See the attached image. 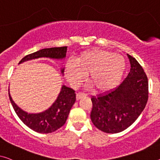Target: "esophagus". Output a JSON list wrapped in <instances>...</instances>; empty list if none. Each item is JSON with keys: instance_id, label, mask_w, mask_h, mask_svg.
<instances>
[{"instance_id": "34e87169", "label": "esophagus", "mask_w": 160, "mask_h": 160, "mask_svg": "<svg viewBox=\"0 0 160 160\" xmlns=\"http://www.w3.org/2000/svg\"><path fill=\"white\" fill-rule=\"evenodd\" d=\"M85 97H86V94L83 93V92H78V93L76 95V98H77L78 101H79L80 99L83 98Z\"/></svg>"}]
</instances>
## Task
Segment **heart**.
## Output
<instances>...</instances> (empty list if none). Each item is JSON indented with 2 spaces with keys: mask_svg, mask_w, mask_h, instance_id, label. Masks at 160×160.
Here are the masks:
<instances>
[{
  "mask_svg": "<svg viewBox=\"0 0 160 160\" xmlns=\"http://www.w3.org/2000/svg\"><path fill=\"white\" fill-rule=\"evenodd\" d=\"M126 68L125 59L106 50L95 49L81 54L76 62L68 61L65 76L70 84L77 88L88 75L89 82L98 92L113 88L122 78Z\"/></svg>",
  "mask_w": 160,
  "mask_h": 160,
  "instance_id": "heart-1",
  "label": "heart"
}]
</instances>
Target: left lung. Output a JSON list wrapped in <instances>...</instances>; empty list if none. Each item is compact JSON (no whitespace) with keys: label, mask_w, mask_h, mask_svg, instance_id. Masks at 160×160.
<instances>
[{"label":"left lung","mask_w":160,"mask_h":160,"mask_svg":"<svg viewBox=\"0 0 160 160\" xmlns=\"http://www.w3.org/2000/svg\"><path fill=\"white\" fill-rule=\"evenodd\" d=\"M130 72L118 87L92 96L90 118L95 127L108 133L123 132L142 113L148 100V80L137 59L127 54Z\"/></svg>","instance_id":"1"}]
</instances>
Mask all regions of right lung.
I'll return each instance as SVG.
<instances>
[{
	"mask_svg": "<svg viewBox=\"0 0 160 160\" xmlns=\"http://www.w3.org/2000/svg\"><path fill=\"white\" fill-rule=\"evenodd\" d=\"M67 52L68 47L43 49L24 57L18 64L42 57L65 60ZM60 72L63 76L65 68H60ZM8 94L14 111L21 121L31 129L41 133L55 132L65 124L70 109L76 101L75 90L63 85L55 101L49 108L40 113H31L22 110L15 103L11 96L9 89Z\"/></svg>",
	"mask_w": 160,
	"mask_h": 160,
	"instance_id": "add662e5",
	"label": "right lung"
}]
</instances>
